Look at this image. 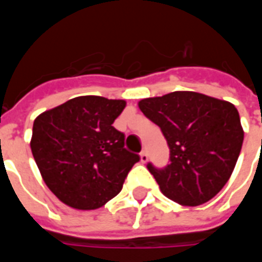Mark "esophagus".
Wrapping results in <instances>:
<instances>
[{
    "label": "esophagus",
    "mask_w": 262,
    "mask_h": 262,
    "mask_svg": "<svg viewBox=\"0 0 262 262\" xmlns=\"http://www.w3.org/2000/svg\"><path fill=\"white\" fill-rule=\"evenodd\" d=\"M147 160H148V154L146 150H143L142 153H140V161L142 163H147Z\"/></svg>",
    "instance_id": "34e87169"
}]
</instances>
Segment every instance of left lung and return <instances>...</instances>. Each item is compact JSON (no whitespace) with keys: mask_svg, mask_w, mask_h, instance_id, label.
I'll use <instances>...</instances> for the list:
<instances>
[{"mask_svg":"<svg viewBox=\"0 0 262 262\" xmlns=\"http://www.w3.org/2000/svg\"><path fill=\"white\" fill-rule=\"evenodd\" d=\"M170 147V164L148 163L161 192L174 202L198 206L229 181L244 132L233 103L192 91H176L139 102Z\"/></svg>","mask_w":262,"mask_h":262,"instance_id":"1","label":"left lung"}]
</instances>
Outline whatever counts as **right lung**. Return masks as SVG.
I'll return each instance as SVG.
<instances>
[{
	"mask_svg": "<svg viewBox=\"0 0 262 262\" xmlns=\"http://www.w3.org/2000/svg\"><path fill=\"white\" fill-rule=\"evenodd\" d=\"M123 99L85 95L46 111L33 122L31 148L49 189L74 209L103 206L122 191L140 157L125 148L112 123Z\"/></svg>",
	"mask_w": 262,
	"mask_h": 262,
	"instance_id": "add662e5",
	"label": "right lung"
}]
</instances>
